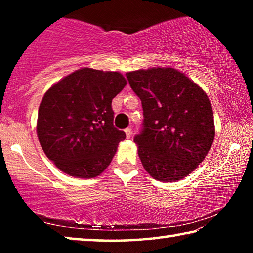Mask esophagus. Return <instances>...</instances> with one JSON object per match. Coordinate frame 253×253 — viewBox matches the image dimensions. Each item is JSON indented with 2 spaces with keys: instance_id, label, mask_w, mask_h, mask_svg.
Returning <instances> with one entry per match:
<instances>
[{
  "instance_id": "esophagus-1",
  "label": "esophagus",
  "mask_w": 253,
  "mask_h": 253,
  "mask_svg": "<svg viewBox=\"0 0 253 253\" xmlns=\"http://www.w3.org/2000/svg\"><path fill=\"white\" fill-rule=\"evenodd\" d=\"M125 132H126L127 138H130V137H131V129H130V128H126Z\"/></svg>"
}]
</instances>
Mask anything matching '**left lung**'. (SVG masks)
<instances>
[{"label": "left lung", "mask_w": 253, "mask_h": 253, "mask_svg": "<svg viewBox=\"0 0 253 253\" xmlns=\"http://www.w3.org/2000/svg\"><path fill=\"white\" fill-rule=\"evenodd\" d=\"M142 101V130L134 137L144 169L157 181L177 182L193 172L211 148L214 118L202 89L173 68L127 72Z\"/></svg>", "instance_id": "obj_1"}]
</instances>
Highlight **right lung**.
<instances>
[{
  "instance_id": "obj_1",
  "label": "right lung",
  "mask_w": 253,
  "mask_h": 253,
  "mask_svg": "<svg viewBox=\"0 0 253 253\" xmlns=\"http://www.w3.org/2000/svg\"><path fill=\"white\" fill-rule=\"evenodd\" d=\"M122 74L84 68L52 85L38 113L37 134L46 157L70 176L92 178L110 164L126 134L114 126L113 98Z\"/></svg>"
}]
</instances>
